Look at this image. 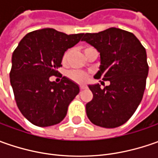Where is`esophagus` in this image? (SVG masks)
Instances as JSON below:
<instances>
[{
  "label": "esophagus",
  "instance_id": "34e87169",
  "mask_svg": "<svg viewBox=\"0 0 158 158\" xmlns=\"http://www.w3.org/2000/svg\"><path fill=\"white\" fill-rule=\"evenodd\" d=\"M84 89H86V87H85L84 85H81V86H80V89H81V90Z\"/></svg>",
  "mask_w": 158,
  "mask_h": 158
}]
</instances>
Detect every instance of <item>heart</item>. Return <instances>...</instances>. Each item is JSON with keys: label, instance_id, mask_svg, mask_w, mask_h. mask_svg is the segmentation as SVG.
Listing matches in <instances>:
<instances>
[{"label": "heart", "instance_id": "1", "mask_svg": "<svg viewBox=\"0 0 158 158\" xmlns=\"http://www.w3.org/2000/svg\"><path fill=\"white\" fill-rule=\"evenodd\" d=\"M93 49V47L91 46H85L83 48V52L84 54H86L87 52ZM70 51H67V52L64 53L63 57H62V62L63 63H66L67 60H68V58L69 56ZM68 76L69 77L71 80L75 81L76 82H85L89 78V75L84 73V72H82V71H78V70H72V71H69L68 73Z\"/></svg>", "mask_w": 158, "mask_h": 158}]
</instances>
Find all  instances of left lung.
Masks as SVG:
<instances>
[{
	"label": "left lung",
	"instance_id": "obj_1",
	"mask_svg": "<svg viewBox=\"0 0 158 158\" xmlns=\"http://www.w3.org/2000/svg\"><path fill=\"white\" fill-rule=\"evenodd\" d=\"M100 52V67L96 79L110 81L104 89L89 85L93 98L86 104V113L94 125L106 128L126 123L143 99L149 73L146 50L129 31L109 28L82 38Z\"/></svg>",
	"mask_w": 158,
	"mask_h": 158
}]
</instances>
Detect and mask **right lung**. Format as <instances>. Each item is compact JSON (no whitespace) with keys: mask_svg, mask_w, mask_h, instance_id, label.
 <instances>
[{"mask_svg":"<svg viewBox=\"0 0 158 158\" xmlns=\"http://www.w3.org/2000/svg\"><path fill=\"white\" fill-rule=\"evenodd\" d=\"M82 36L52 28L37 30L26 34L13 52L9 77L15 102L22 114L35 126L60 123L79 93V86L69 78L63 76L57 83L50 77L59 74L64 52Z\"/></svg>","mask_w":158,"mask_h":158,"instance_id":"right-lung-1","label":"right lung"}]
</instances>
